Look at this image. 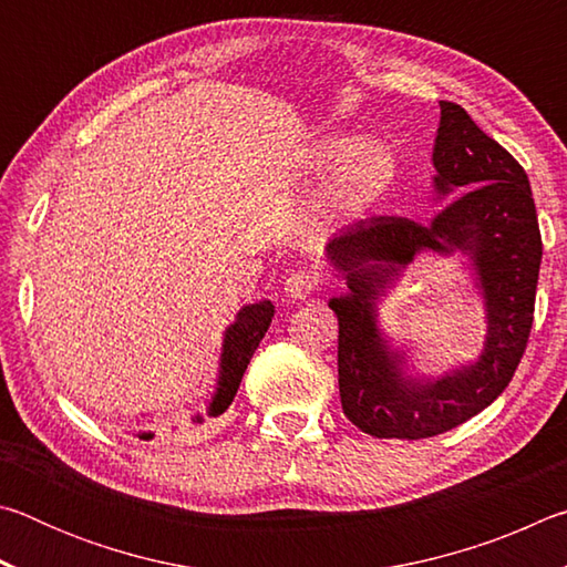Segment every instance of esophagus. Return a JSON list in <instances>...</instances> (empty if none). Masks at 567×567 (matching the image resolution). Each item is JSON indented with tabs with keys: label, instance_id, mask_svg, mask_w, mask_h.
<instances>
[{
	"label": "esophagus",
	"instance_id": "34e87169",
	"mask_svg": "<svg viewBox=\"0 0 567 567\" xmlns=\"http://www.w3.org/2000/svg\"><path fill=\"white\" fill-rule=\"evenodd\" d=\"M320 285V272L315 270H295L290 277L285 280V292L292 300H305L307 295H312Z\"/></svg>",
	"mask_w": 567,
	"mask_h": 567
}]
</instances>
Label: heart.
Returning <instances> with one entry per match:
<instances>
[{
  "instance_id": "b5f03b06",
  "label": "heart",
  "mask_w": 567,
  "mask_h": 567,
  "mask_svg": "<svg viewBox=\"0 0 567 567\" xmlns=\"http://www.w3.org/2000/svg\"><path fill=\"white\" fill-rule=\"evenodd\" d=\"M320 159L328 165L340 162L328 187V205L342 215H358L375 205L395 177V157L380 142L354 147L352 137H330L320 147Z\"/></svg>"
}]
</instances>
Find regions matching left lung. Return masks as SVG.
Listing matches in <instances>:
<instances>
[{"mask_svg":"<svg viewBox=\"0 0 567 567\" xmlns=\"http://www.w3.org/2000/svg\"><path fill=\"white\" fill-rule=\"evenodd\" d=\"M433 162L437 192L475 185L473 192L427 225L375 215L342 229L328 245L330 260L350 285L348 297L330 300L340 324L342 410L372 437H435L475 417L513 380L533 328L543 239L520 162L455 102H440ZM420 248H460L473 256L488 300V340L481 360L425 386L401 378L379 340L369 302Z\"/></svg>","mask_w":567,"mask_h":567,"instance_id":"1","label":"left lung"}]
</instances>
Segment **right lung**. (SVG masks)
I'll use <instances>...</instances> for the list:
<instances>
[{
    "label": "right lung",
    "mask_w": 567,
    "mask_h": 567,
    "mask_svg": "<svg viewBox=\"0 0 567 567\" xmlns=\"http://www.w3.org/2000/svg\"><path fill=\"white\" fill-rule=\"evenodd\" d=\"M275 315V307L270 300L257 302V305H247L239 310L237 322L225 334V344H223V370H219V388L217 395L209 405V415H223V412L229 408V402L237 395L239 382H243V375L247 370L249 360L257 350V344L265 338L267 328H270ZM150 440L152 435H142Z\"/></svg>",
    "instance_id": "1"
}]
</instances>
